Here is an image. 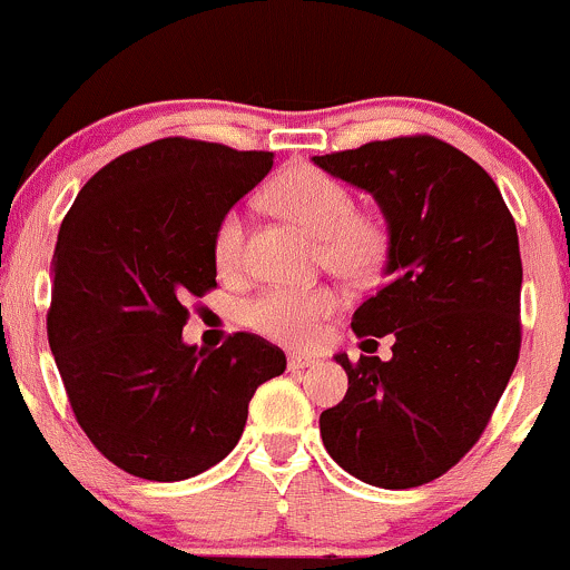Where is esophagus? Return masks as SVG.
Segmentation results:
<instances>
[{
	"mask_svg": "<svg viewBox=\"0 0 570 570\" xmlns=\"http://www.w3.org/2000/svg\"><path fill=\"white\" fill-rule=\"evenodd\" d=\"M318 356L315 354H291L287 356V367H291V371H304V367H313V365H318Z\"/></svg>",
	"mask_w": 570,
	"mask_h": 570,
	"instance_id": "obj_1",
	"label": "esophagus"
}]
</instances>
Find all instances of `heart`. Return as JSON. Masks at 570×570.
<instances>
[{"label":"heart","mask_w":570,"mask_h":570,"mask_svg":"<svg viewBox=\"0 0 570 570\" xmlns=\"http://www.w3.org/2000/svg\"><path fill=\"white\" fill-rule=\"evenodd\" d=\"M268 205L285 219L296 222L309 236L321 238L324 261L343 277H371L384 261L386 233L371 216L354 214V197L348 186L324 169H285L266 191ZM244 216L227 210L214 233L216 266L233 272L242 263ZM340 298L332 287H272L246 304V324L279 343H313L321 321L337 309Z\"/></svg>","instance_id":"obj_1"}]
</instances>
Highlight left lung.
I'll return each mask as SVG.
<instances>
[{
	"instance_id": "obj_1",
	"label": "left lung",
	"mask_w": 570,
	"mask_h": 570,
	"mask_svg": "<svg viewBox=\"0 0 570 570\" xmlns=\"http://www.w3.org/2000/svg\"><path fill=\"white\" fill-rule=\"evenodd\" d=\"M313 161L367 191L384 214L386 283L351 326L360 337H395L386 362L334 356L348 392L321 414V439L362 483H431L472 450L519 362L515 222L491 175L436 137L367 142Z\"/></svg>"
}]
</instances>
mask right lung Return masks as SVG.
Listing matches in <instances>:
<instances>
[{"label":"right lung","mask_w":570,"mask_h":570,"mask_svg":"<svg viewBox=\"0 0 570 570\" xmlns=\"http://www.w3.org/2000/svg\"><path fill=\"white\" fill-rule=\"evenodd\" d=\"M274 154L167 137L98 169L57 236L49 345L81 431L115 466L156 483L195 478L242 439L249 401L285 354L238 332L184 343L186 298L216 285L222 216Z\"/></svg>","instance_id":"obj_1"}]
</instances>
